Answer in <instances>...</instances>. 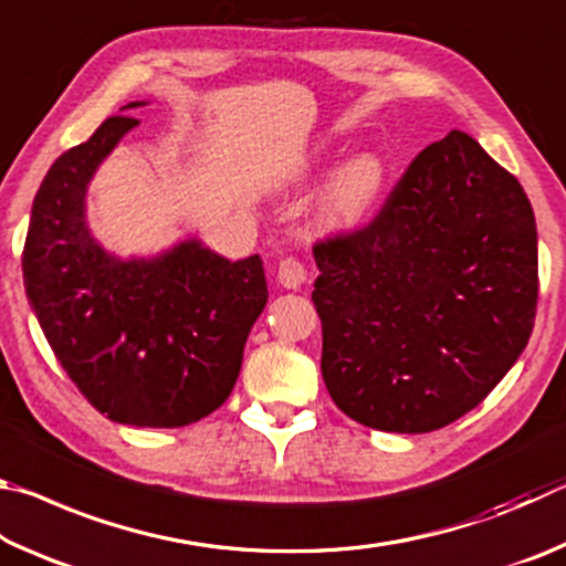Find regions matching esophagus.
Instances as JSON below:
<instances>
[{
  "label": "esophagus",
  "mask_w": 566,
  "mask_h": 566,
  "mask_svg": "<svg viewBox=\"0 0 566 566\" xmlns=\"http://www.w3.org/2000/svg\"><path fill=\"white\" fill-rule=\"evenodd\" d=\"M276 280L284 286V290H300L306 280V270L300 260L294 256H286L280 262V270H276Z\"/></svg>",
  "instance_id": "obj_1"
}]
</instances>
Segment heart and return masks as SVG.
Wrapping results in <instances>:
<instances>
[{"label": "heart", "instance_id": "heart-1", "mask_svg": "<svg viewBox=\"0 0 566 566\" xmlns=\"http://www.w3.org/2000/svg\"><path fill=\"white\" fill-rule=\"evenodd\" d=\"M387 187V167L377 155L361 151L334 171L317 202V219L329 232L359 229L381 202Z\"/></svg>", "mask_w": 566, "mask_h": 566}]
</instances>
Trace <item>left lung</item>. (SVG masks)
Returning <instances> with one entry per match:
<instances>
[{"label":"left lung","instance_id":"obj_1","mask_svg":"<svg viewBox=\"0 0 566 566\" xmlns=\"http://www.w3.org/2000/svg\"><path fill=\"white\" fill-rule=\"evenodd\" d=\"M322 377L364 427L424 434L474 409L534 327L536 224L464 132L421 149L367 227L314 244Z\"/></svg>","mask_w":566,"mask_h":566}]
</instances>
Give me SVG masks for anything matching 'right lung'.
Instances as JSON below:
<instances>
[{
  "label": "right lung",
  "mask_w": 566,
  "mask_h": 566,
  "mask_svg": "<svg viewBox=\"0 0 566 566\" xmlns=\"http://www.w3.org/2000/svg\"><path fill=\"white\" fill-rule=\"evenodd\" d=\"M137 124L109 117L50 167L32 205L22 272L54 357L90 405L119 424L171 429L212 415L232 395L270 294L260 254L229 262L187 239L147 260H119L92 237L90 181Z\"/></svg>",
  "instance_id": "obj_1"
}]
</instances>
